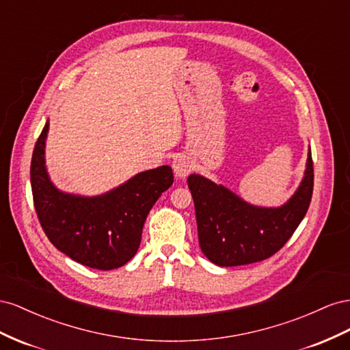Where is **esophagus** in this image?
Instances as JSON below:
<instances>
[{
	"label": "esophagus",
	"mask_w": 350,
	"mask_h": 350,
	"mask_svg": "<svg viewBox=\"0 0 350 350\" xmlns=\"http://www.w3.org/2000/svg\"><path fill=\"white\" fill-rule=\"evenodd\" d=\"M173 172L177 177H186L191 172V161H189V158L186 155H177L173 159Z\"/></svg>",
	"instance_id": "obj_1"
}]
</instances>
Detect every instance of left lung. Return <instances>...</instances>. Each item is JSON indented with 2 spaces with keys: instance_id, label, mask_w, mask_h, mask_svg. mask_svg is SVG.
I'll use <instances>...</instances> for the list:
<instances>
[{
  "instance_id": "1",
  "label": "left lung",
  "mask_w": 350,
  "mask_h": 350,
  "mask_svg": "<svg viewBox=\"0 0 350 350\" xmlns=\"http://www.w3.org/2000/svg\"><path fill=\"white\" fill-rule=\"evenodd\" d=\"M187 186L195 204L199 246L209 261L218 267L264 261L283 247L308 211L314 189L311 148L301 185L280 206L249 204L201 174L189 176Z\"/></svg>"
}]
</instances>
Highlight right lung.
Masks as SVG:
<instances>
[{"label": "right lung", "mask_w": 350, "mask_h": 350, "mask_svg": "<svg viewBox=\"0 0 350 350\" xmlns=\"http://www.w3.org/2000/svg\"><path fill=\"white\" fill-rule=\"evenodd\" d=\"M48 131L46 120L33 149L31 185L39 223L49 242L86 267L108 271L124 265L137 252L151 208L173 185L172 167L137 173L101 195L63 192L45 165Z\"/></svg>", "instance_id": "add662e5"}]
</instances>
